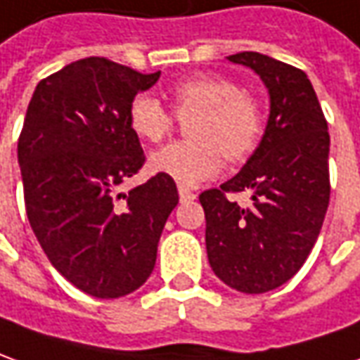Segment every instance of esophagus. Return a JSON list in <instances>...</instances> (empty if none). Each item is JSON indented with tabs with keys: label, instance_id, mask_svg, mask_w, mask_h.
Instances as JSON below:
<instances>
[{
	"label": "esophagus",
	"instance_id": "obj_1",
	"mask_svg": "<svg viewBox=\"0 0 360 360\" xmlns=\"http://www.w3.org/2000/svg\"><path fill=\"white\" fill-rule=\"evenodd\" d=\"M197 199V195L193 191L185 189V187H179V200L181 202H191V200Z\"/></svg>",
	"mask_w": 360,
	"mask_h": 360
}]
</instances>
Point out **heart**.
I'll return each mask as SVG.
<instances>
[{"mask_svg":"<svg viewBox=\"0 0 360 360\" xmlns=\"http://www.w3.org/2000/svg\"><path fill=\"white\" fill-rule=\"evenodd\" d=\"M175 114L189 120V141L158 149L149 158V169L169 177L181 187H195L217 177L222 158L242 161L256 149L264 131L260 102L229 78L195 77L171 88ZM131 131L143 141L158 143L173 128V116L158 98L138 94L129 102Z\"/></svg>","mask_w":360,"mask_h":360,"instance_id":"heart-1","label":"heart"}]
</instances>
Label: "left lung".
Returning <instances> with one entry per match:
<instances>
[{
	"label": "left lung",
	"mask_w": 360,
	"mask_h": 360,
	"mask_svg": "<svg viewBox=\"0 0 360 360\" xmlns=\"http://www.w3.org/2000/svg\"><path fill=\"white\" fill-rule=\"evenodd\" d=\"M254 70L270 96L264 136L221 189L200 193L207 256L229 288L264 293L280 288L307 260L329 207V134L307 75L260 53L229 57ZM250 190L242 210L224 192Z\"/></svg>",
	"instance_id": "left-lung-1"
}]
</instances>
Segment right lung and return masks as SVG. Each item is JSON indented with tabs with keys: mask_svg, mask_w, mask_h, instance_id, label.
Wrapping results in <instances>:
<instances>
[{
	"mask_svg": "<svg viewBox=\"0 0 360 360\" xmlns=\"http://www.w3.org/2000/svg\"><path fill=\"white\" fill-rule=\"evenodd\" d=\"M160 75L100 57L70 63L37 84L17 143L37 240L60 276L100 300L146 283L179 202L175 181L160 173L118 193L146 161L129 102Z\"/></svg>",
	"mask_w": 360,
	"mask_h": 360,
	"instance_id": "add662e5",
	"label": "right lung"
}]
</instances>
